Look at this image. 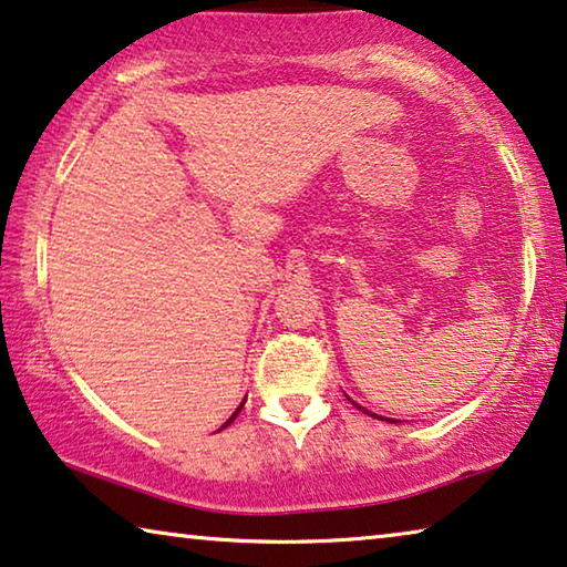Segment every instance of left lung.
Listing matches in <instances>:
<instances>
[{"label":"left lung","instance_id":"8db88e82","mask_svg":"<svg viewBox=\"0 0 567 567\" xmlns=\"http://www.w3.org/2000/svg\"><path fill=\"white\" fill-rule=\"evenodd\" d=\"M355 406H358V403H355ZM358 409H361V411H365V409H363V406H358ZM365 413H368V411H365Z\"/></svg>","mask_w":567,"mask_h":567}]
</instances>
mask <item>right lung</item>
I'll use <instances>...</instances> for the list:
<instances>
[{"label":"right lung","mask_w":567,"mask_h":567,"mask_svg":"<svg viewBox=\"0 0 567 567\" xmlns=\"http://www.w3.org/2000/svg\"><path fill=\"white\" fill-rule=\"evenodd\" d=\"M237 411H239V409H237ZM235 416H237V413H235ZM235 416H231L229 421H235ZM229 421H227V424H224V426H229Z\"/></svg>","instance_id":"1"}]
</instances>
